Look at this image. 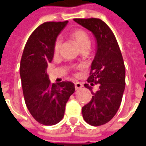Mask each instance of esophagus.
Returning <instances> with one entry per match:
<instances>
[{"label": "esophagus", "mask_w": 146, "mask_h": 146, "mask_svg": "<svg viewBox=\"0 0 146 146\" xmlns=\"http://www.w3.org/2000/svg\"><path fill=\"white\" fill-rule=\"evenodd\" d=\"M75 87L76 90H78V89H81L82 87V84L81 82H75Z\"/></svg>", "instance_id": "34e87169"}]
</instances>
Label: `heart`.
Instances as JSON below:
<instances>
[{
	"label": "heart",
	"mask_w": 146,
	"mask_h": 146,
	"mask_svg": "<svg viewBox=\"0 0 146 146\" xmlns=\"http://www.w3.org/2000/svg\"><path fill=\"white\" fill-rule=\"evenodd\" d=\"M71 37L75 41L79 48H81L82 47L86 46V45L90 46V40L89 38V35L83 30L77 29V30L73 31L71 33ZM60 46H61V39L58 38L55 41L54 45H53V52L55 54L58 53L60 49Z\"/></svg>",
	"instance_id": "b5f03b06"
}]
</instances>
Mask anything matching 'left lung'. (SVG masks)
Wrapping results in <instances>:
<instances>
[{"label":"left lung","mask_w":146,"mask_h":146,"mask_svg":"<svg viewBox=\"0 0 146 146\" xmlns=\"http://www.w3.org/2000/svg\"><path fill=\"white\" fill-rule=\"evenodd\" d=\"M76 23L94 34L97 52L87 79L92 86L98 85L96 92L85 84L93 94L90 101L82 108L84 120L92 126H101L116 114L125 89V66L120 48L113 32L100 19H74Z\"/></svg>","instance_id":"left-lung-1"}]
</instances>
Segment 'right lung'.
<instances>
[{
  "label": "right lung",
  "mask_w": 146,
  "mask_h": 146,
  "mask_svg": "<svg viewBox=\"0 0 146 146\" xmlns=\"http://www.w3.org/2000/svg\"><path fill=\"white\" fill-rule=\"evenodd\" d=\"M68 23L46 22L38 27L28 38L20 61L26 105L35 120L46 126L63 119L66 104L75 90L71 82L51 83L46 72L53 58L55 41Z\"/></svg>",
  "instance_id": "1"
}]
</instances>
